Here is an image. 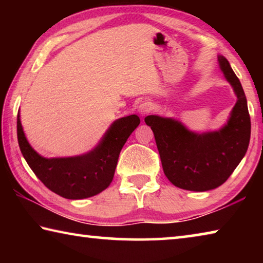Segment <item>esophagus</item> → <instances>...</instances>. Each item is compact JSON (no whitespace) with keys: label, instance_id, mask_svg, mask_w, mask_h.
Masks as SVG:
<instances>
[{"label":"esophagus","instance_id":"1","mask_svg":"<svg viewBox=\"0 0 263 263\" xmlns=\"http://www.w3.org/2000/svg\"><path fill=\"white\" fill-rule=\"evenodd\" d=\"M151 111H152V105H151L149 102H142V103H140L139 106H138V112L141 116L148 115Z\"/></svg>","mask_w":263,"mask_h":263}]
</instances>
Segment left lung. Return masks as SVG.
Masks as SVG:
<instances>
[{
	"mask_svg": "<svg viewBox=\"0 0 263 263\" xmlns=\"http://www.w3.org/2000/svg\"><path fill=\"white\" fill-rule=\"evenodd\" d=\"M218 62L238 99L220 130L196 133L173 118L154 115L145 118L154 133L164 175L177 188L190 191L218 188L247 152L251 117L246 96L228 59L219 55Z\"/></svg>",
	"mask_w": 263,
	"mask_h": 263,
	"instance_id": "left-lung-1",
	"label": "left lung"
}]
</instances>
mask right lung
Wrapping results in <instances>:
<instances>
[{
  "label": "right lung",
  "instance_id": "obj_1",
  "mask_svg": "<svg viewBox=\"0 0 263 263\" xmlns=\"http://www.w3.org/2000/svg\"><path fill=\"white\" fill-rule=\"evenodd\" d=\"M17 115V138L21 152L35 176L48 189L67 199H83L100 194L114 179L119 153L127 138L139 125L137 115L115 121L95 148L69 158H44L26 140Z\"/></svg>",
  "mask_w": 263,
  "mask_h": 263
}]
</instances>
